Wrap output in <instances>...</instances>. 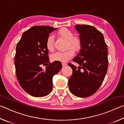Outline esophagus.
<instances>
[{"label": "esophagus", "instance_id": "1", "mask_svg": "<svg viewBox=\"0 0 124 124\" xmlns=\"http://www.w3.org/2000/svg\"><path fill=\"white\" fill-rule=\"evenodd\" d=\"M62 66H63V67H65V66H67V63H66L63 62V63H62Z\"/></svg>", "mask_w": 124, "mask_h": 124}]
</instances>
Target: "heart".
Segmentation results:
<instances>
[{"label":"heart","mask_w":124,"mask_h":124,"mask_svg":"<svg viewBox=\"0 0 124 124\" xmlns=\"http://www.w3.org/2000/svg\"><path fill=\"white\" fill-rule=\"evenodd\" d=\"M57 34L67 41V47H71L66 51L63 52H57L51 56V60L53 61L67 62L72 58L74 54L75 51H78L81 47V41L78 38L74 37L72 31L66 28H63L58 31ZM46 47L50 52L54 51V37L49 35L46 41Z\"/></svg>","instance_id":"b5f03b06"}]
</instances>
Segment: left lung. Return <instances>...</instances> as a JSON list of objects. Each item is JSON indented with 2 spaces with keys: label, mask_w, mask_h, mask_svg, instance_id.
I'll return each instance as SVG.
<instances>
[{
  "label": "left lung",
  "mask_w": 124,
  "mask_h": 124,
  "mask_svg": "<svg viewBox=\"0 0 124 124\" xmlns=\"http://www.w3.org/2000/svg\"><path fill=\"white\" fill-rule=\"evenodd\" d=\"M79 34L81 49L73 61L79 64L77 68L72 64L73 73L68 80L73 95L87 97L93 95L103 81L107 72L108 50L103 35L93 26H75Z\"/></svg>",
  "instance_id": "1"
}]
</instances>
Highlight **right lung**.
I'll return each instance as SVG.
<instances>
[{"label":"right lung","instance_id":"add662e5","mask_svg":"<svg viewBox=\"0 0 124 124\" xmlns=\"http://www.w3.org/2000/svg\"><path fill=\"white\" fill-rule=\"evenodd\" d=\"M57 29L32 27L23 33L17 44L14 62L17 79L22 89L34 97L49 95L52 90V77L62 68L60 62H49L45 45L50 33ZM42 65H48L45 70L41 68Z\"/></svg>","mask_w":124,"mask_h":124}]
</instances>
